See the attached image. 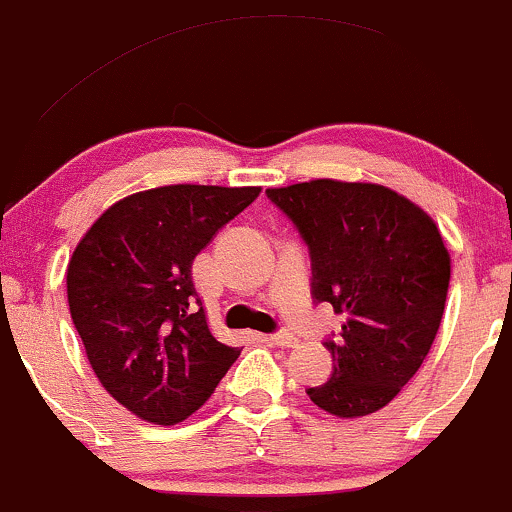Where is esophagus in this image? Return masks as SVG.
Returning <instances> with one entry per match:
<instances>
[{
  "mask_svg": "<svg viewBox=\"0 0 512 512\" xmlns=\"http://www.w3.org/2000/svg\"><path fill=\"white\" fill-rule=\"evenodd\" d=\"M266 340L271 342V345H278V347H295V345H298V337H295L293 333H288V330L266 335Z\"/></svg>",
  "mask_w": 512,
  "mask_h": 512,
  "instance_id": "34e87169",
  "label": "esophagus"
}]
</instances>
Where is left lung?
<instances>
[{"label": "left lung", "instance_id": "1", "mask_svg": "<svg viewBox=\"0 0 512 512\" xmlns=\"http://www.w3.org/2000/svg\"><path fill=\"white\" fill-rule=\"evenodd\" d=\"M266 194L308 244L315 300L345 315L325 342L333 374L308 389L310 402L340 419L387 407L439 333L451 278L439 226L372 182L310 179Z\"/></svg>", "mask_w": 512, "mask_h": 512}]
</instances>
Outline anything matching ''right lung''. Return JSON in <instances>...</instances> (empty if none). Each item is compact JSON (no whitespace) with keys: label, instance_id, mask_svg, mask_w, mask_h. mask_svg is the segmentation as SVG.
I'll list each match as a JSON object with an SVG mask.
<instances>
[{"label":"right lung","instance_id":"right-lung-1","mask_svg":"<svg viewBox=\"0 0 512 512\" xmlns=\"http://www.w3.org/2000/svg\"><path fill=\"white\" fill-rule=\"evenodd\" d=\"M261 187L170 184L105 209L68 261L73 325L105 392L172 426L214 394L239 347L212 335L192 263Z\"/></svg>","mask_w":512,"mask_h":512}]
</instances>
